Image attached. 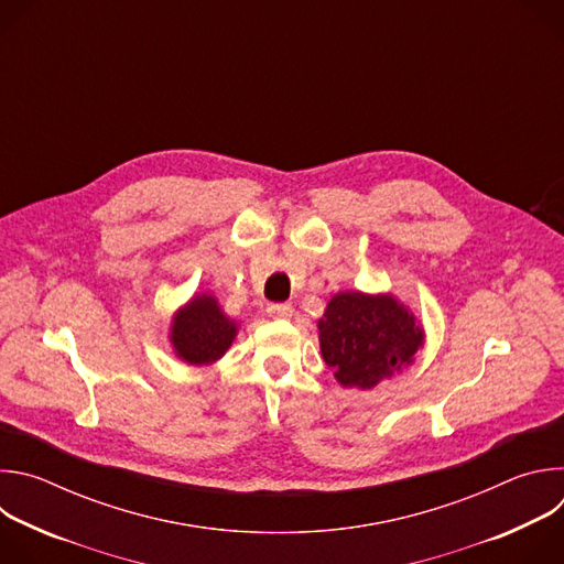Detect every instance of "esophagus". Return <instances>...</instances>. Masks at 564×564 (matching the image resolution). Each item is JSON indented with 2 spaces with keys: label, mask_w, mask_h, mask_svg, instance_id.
Listing matches in <instances>:
<instances>
[{
  "label": "esophagus",
  "mask_w": 564,
  "mask_h": 564,
  "mask_svg": "<svg viewBox=\"0 0 564 564\" xmlns=\"http://www.w3.org/2000/svg\"><path fill=\"white\" fill-rule=\"evenodd\" d=\"M294 312V307L290 303H270L268 305V314L272 318H290Z\"/></svg>",
  "instance_id": "1"
}]
</instances>
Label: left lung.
Wrapping results in <instances>:
<instances>
[{
  "label": "left lung",
  "mask_w": 564,
  "mask_h": 564,
  "mask_svg": "<svg viewBox=\"0 0 564 564\" xmlns=\"http://www.w3.org/2000/svg\"><path fill=\"white\" fill-rule=\"evenodd\" d=\"M316 328L321 357L335 379L359 390L409 368L426 341L417 314L392 292H337Z\"/></svg>",
  "instance_id": "1"
}]
</instances>
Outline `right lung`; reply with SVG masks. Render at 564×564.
Masks as SVG:
<instances>
[{
	"instance_id": "obj_1",
	"label": "right lung",
	"mask_w": 564,
	"mask_h": 564,
	"mask_svg": "<svg viewBox=\"0 0 564 564\" xmlns=\"http://www.w3.org/2000/svg\"><path fill=\"white\" fill-rule=\"evenodd\" d=\"M240 324L220 307L209 292H196L183 303L170 324V346L189 366H212L229 350Z\"/></svg>"
}]
</instances>
